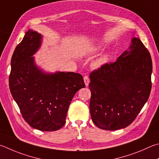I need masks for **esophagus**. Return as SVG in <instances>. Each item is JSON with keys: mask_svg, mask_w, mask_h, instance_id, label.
<instances>
[{"mask_svg": "<svg viewBox=\"0 0 159 159\" xmlns=\"http://www.w3.org/2000/svg\"><path fill=\"white\" fill-rule=\"evenodd\" d=\"M83 79H84V82H85V86H86V87H88V85H89V80L88 76H85Z\"/></svg>", "mask_w": 159, "mask_h": 159, "instance_id": "obj_1", "label": "esophagus"}]
</instances>
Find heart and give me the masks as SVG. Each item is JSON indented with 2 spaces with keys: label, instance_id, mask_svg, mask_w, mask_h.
Returning a JSON list of instances; mask_svg holds the SVG:
<instances>
[{
  "label": "heart",
  "instance_id": "b5f03b06",
  "mask_svg": "<svg viewBox=\"0 0 159 159\" xmlns=\"http://www.w3.org/2000/svg\"><path fill=\"white\" fill-rule=\"evenodd\" d=\"M108 61V56H106V55H103V56H101L99 58H98L96 61L94 62V67H102V65L106 64Z\"/></svg>",
  "mask_w": 159,
  "mask_h": 159
}]
</instances>
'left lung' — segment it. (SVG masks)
Instances as JSON below:
<instances>
[{
	"label": "left lung",
	"mask_w": 159,
	"mask_h": 159,
	"mask_svg": "<svg viewBox=\"0 0 159 159\" xmlns=\"http://www.w3.org/2000/svg\"><path fill=\"white\" fill-rule=\"evenodd\" d=\"M152 72L149 52L136 37L116 61L92 71L89 111L94 125L108 131L131 125L149 99Z\"/></svg>",
	"instance_id": "obj_1"
}]
</instances>
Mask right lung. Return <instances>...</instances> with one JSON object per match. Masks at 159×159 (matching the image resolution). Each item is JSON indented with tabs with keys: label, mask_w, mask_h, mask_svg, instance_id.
Masks as SVG:
<instances>
[{
	"label": "right lung",
	"mask_w": 159,
	"mask_h": 159,
	"mask_svg": "<svg viewBox=\"0 0 159 159\" xmlns=\"http://www.w3.org/2000/svg\"><path fill=\"white\" fill-rule=\"evenodd\" d=\"M42 39L37 32L25 33L11 57L9 87L28 125L40 131H54L65 125L72 99L85 85L80 74H49L37 67L33 56L40 48Z\"/></svg>",
	"instance_id": "right-lung-1"
}]
</instances>
